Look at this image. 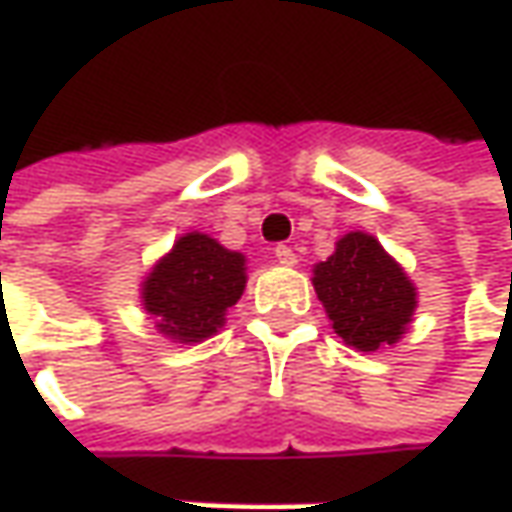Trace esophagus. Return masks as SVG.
<instances>
[{"mask_svg": "<svg viewBox=\"0 0 512 512\" xmlns=\"http://www.w3.org/2000/svg\"><path fill=\"white\" fill-rule=\"evenodd\" d=\"M274 257H277L280 266H294L297 263V255H294L291 246H274Z\"/></svg>", "mask_w": 512, "mask_h": 512, "instance_id": "esophagus-1", "label": "esophagus"}]
</instances>
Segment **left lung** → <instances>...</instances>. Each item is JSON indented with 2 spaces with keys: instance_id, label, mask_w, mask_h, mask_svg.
<instances>
[{
  "instance_id": "left-lung-1",
  "label": "left lung",
  "mask_w": 512,
  "mask_h": 512,
  "mask_svg": "<svg viewBox=\"0 0 512 512\" xmlns=\"http://www.w3.org/2000/svg\"><path fill=\"white\" fill-rule=\"evenodd\" d=\"M314 291L334 334L357 351L394 345L416 309V289L377 238L348 232L334 255L314 266Z\"/></svg>"
}]
</instances>
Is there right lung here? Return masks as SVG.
Masks as SVG:
<instances>
[{
  "label": "right lung",
  "mask_w": 512,
  "mask_h": 512,
  "mask_svg": "<svg viewBox=\"0 0 512 512\" xmlns=\"http://www.w3.org/2000/svg\"><path fill=\"white\" fill-rule=\"evenodd\" d=\"M246 289V257L215 238L189 232L175 240L147 280L141 303L155 317V328L175 343H201L226 323Z\"/></svg>",
  "instance_id": "1"
}]
</instances>
